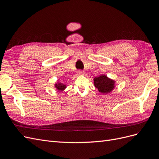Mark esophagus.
Segmentation results:
<instances>
[{"label": "esophagus", "instance_id": "esophagus-1", "mask_svg": "<svg viewBox=\"0 0 159 159\" xmlns=\"http://www.w3.org/2000/svg\"><path fill=\"white\" fill-rule=\"evenodd\" d=\"M78 74L79 75H84V72L83 71H78Z\"/></svg>", "mask_w": 159, "mask_h": 159}]
</instances>
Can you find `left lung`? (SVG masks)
<instances>
[{
    "label": "left lung",
    "instance_id": "obj_1",
    "mask_svg": "<svg viewBox=\"0 0 159 159\" xmlns=\"http://www.w3.org/2000/svg\"><path fill=\"white\" fill-rule=\"evenodd\" d=\"M116 81L109 78L106 75L102 74L93 78V84L99 93L108 94L115 88Z\"/></svg>",
    "mask_w": 159,
    "mask_h": 159
}]
</instances>
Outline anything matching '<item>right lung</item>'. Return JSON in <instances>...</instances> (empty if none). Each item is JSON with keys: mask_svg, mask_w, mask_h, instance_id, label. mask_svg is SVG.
Segmentation results:
<instances>
[{"mask_svg": "<svg viewBox=\"0 0 159 159\" xmlns=\"http://www.w3.org/2000/svg\"><path fill=\"white\" fill-rule=\"evenodd\" d=\"M54 88L57 91H64L66 89L67 85L65 83H61V82H60V81H57V82L54 84Z\"/></svg>", "mask_w": 159, "mask_h": 159, "instance_id": "obj_1", "label": "right lung"}]
</instances>
